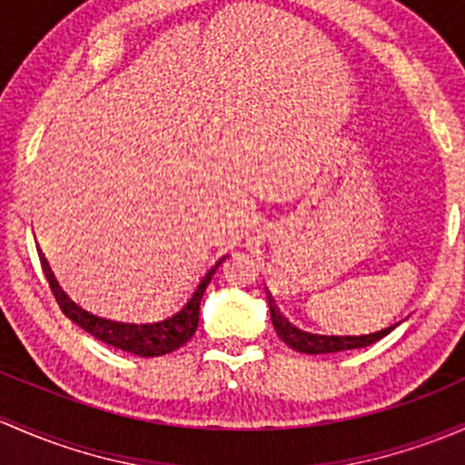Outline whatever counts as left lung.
Instances as JSON below:
<instances>
[{
	"label": "left lung",
	"mask_w": 465,
	"mask_h": 465,
	"mask_svg": "<svg viewBox=\"0 0 465 465\" xmlns=\"http://www.w3.org/2000/svg\"><path fill=\"white\" fill-rule=\"evenodd\" d=\"M267 301H270V314L276 334L281 336L292 350L302 351V354H331V351L365 348V345H372L379 339H383V336H388L394 327L408 319V316H405V319L390 322L388 327H381V330L370 331V334H314V331H305L301 330V327H296L294 322L287 321L285 316L281 314V310L276 307V302H273L270 290H267Z\"/></svg>",
	"instance_id": "1"
}]
</instances>
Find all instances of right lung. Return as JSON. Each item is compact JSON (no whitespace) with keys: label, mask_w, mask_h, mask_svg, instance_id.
Wrapping results in <instances>:
<instances>
[{"label":"right lung","mask_w":465,"mask_h":465,"mask_svg":"<svg viewBox=\"0 0 465 465\" xmlns=\"http://www.w3.org/2000/svg\"><path fill=\"white\" fill-rule=\"evenodd\" d=\"M37 253L39 261H42L44 273H46L48 278V285H51L53 294H55V301L60 302L62 312H64L68 319L77 322L82 330L89 331L91 336H95L102 343L114 345V348L122 351H131V354L135 356H144V359L169 354V351L178 350L180 345H184L192 339L195 330H198L200 301H203L204 290H207L209 281H212V276L216 273L218 267L223 265L224 258L229 256V253L220 256L218 261L198 278L193 292L189 294L187 301H184V305H180L178 312L151 322H124L91 314L89 310H84V307L77 305L75 301H71L66 292L60 287V282H57L55 273H53L46 256L42 253V249H37Z\"/></svg>","instance_id":"obj_1"}]
</instances>
